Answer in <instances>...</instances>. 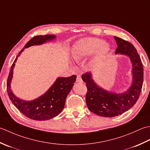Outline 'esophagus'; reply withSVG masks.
Returning <instances> with one entry per match:
<instances>
[{"instance_id": "34e87169", "label": "esophagus", "mask_w": 150, "mask_h": 150, "mask_svg": "<svg viewBox=\"0 0 150 150\" xmlns=\"http://www.w3.org/2000/svg\"><path fill=\"white\" fill-rule=\"evenodd\" d=\"M76 81L79 82V83H82L83 82V80H82L81 77L80 75H78L77 76V78H76Z\"/></svg>"}]
</instances>
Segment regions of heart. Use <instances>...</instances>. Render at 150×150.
I'll return each instance as SVG.
<instances>
[{
	"label": "heart",
	"instance_id": "heart-1",
	"mask_svg": "<svg viewBox=\"0 0 150 150\" xmlns=\"http://www.w3.org/2000/svg\"><path fill=\"white\" fill-rule=\"evenodd\" d=\"M110 45L102 39L97 38H86L78 41L72 50V57L76 61L93 54L96 51L97 59L103 57L108 54Z\"/></svg>",
	"mask_w": 150,
	"mask_h": 150
}]
</instances>
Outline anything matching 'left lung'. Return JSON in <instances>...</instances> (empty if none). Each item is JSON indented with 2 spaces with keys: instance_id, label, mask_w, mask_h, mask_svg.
<instances>
[{
  "instance_id": "1",
  "label": "left lung",
  "mask_w": 150,
  "mask_h": 150,
  "mask_svg": "<svg viewBox=\"0 0 150 150\" xmlns=\"http://www.w3.org/2000/svg\"><path fill=\"white\" fill-rule=\"evenodd\" d=\"M114 38L118 45L115 54L126 55L132 63L133 81L129 89L121 94L109 92L96 85L91 72L81 76L87 88L85 100L88 109L104 117H117L132 108L139 99L143 83V66L136 48L129 42L116 36Z\"/></svg>"
}]
</instances>
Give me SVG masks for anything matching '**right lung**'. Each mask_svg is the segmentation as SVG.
<instances>
[{
	"label": "right lung",
	"instance_id": "right-lung-1",
	"mask_svg": "<svg viewBox=\"0 0 150 150\" xmlns=\"http://www.w3.org/2000/svg\"><path fill=\"white\" fill-rule=\"evenodd\" d=\"M56 37L54 35H37L27 42L24 47L18 54L12 64L7 81V91L10 99L16 108L29 118L35 120H47L56 117L63 111L66 98L74 85L76 76L71 77L58 78L52 87L43 95L32 101L19 99L11 90V81L13 77V71L17 57L25 48L33 45H39L47 41L53 40Z\"/></svg>",
	"mask_w": 150,
	"mask_h": 150
}]
</instances>
